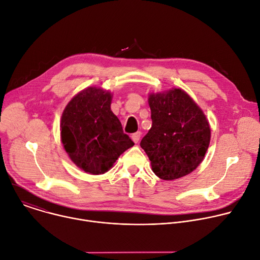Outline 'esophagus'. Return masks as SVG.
<instances>
[{
    "label": "esophagus",
    "instance_id": "obj_1",
    "mask_svg": "<svg viewBox=\"0 0 260 260\" xmlns=\"http://www.w3.org/2000/svg\"><path fill=\"white\" fill-rule=\"evenodd\" d=\"M140 139H141V133H140V132H137V133H135V134L132 135V140H133L135 143H138V142L140 141Z\"/></svg>",
    "mask_w": 260,
    "mask_h": 260
}]
</instances>
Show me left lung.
Listing matches in <instances>:
<instances>
[{
    "label": "left lung",
    "instance_id": "obj_1",
    "mask_svg": "<svg viewBox=\"0 0 260 260\" xmlns=\"http://www.w3.org/2000/svg\"><path fill=\"white\" fill-rule=\"evenodd\" d=\"M148 103L152 126L140 145L153 173L168 181L190 174L203 161L210 144L206 115L181 88L150 93Z\"/></svg>",
    "mask_w": 260,
    "mask_h": 260
}]
</instances>
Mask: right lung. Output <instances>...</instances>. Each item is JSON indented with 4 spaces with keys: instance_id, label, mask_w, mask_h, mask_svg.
<instances>
[{
    "instance_id": "right-lung-1",
    "label": "right lung",
    "mask_w": 260,
    "mask_h": 260,
    "mask_svg": "<svg viewBox=\"0 0 260 260\" xmlns=\"http://www.w3.org/2000/svg\"><path fill=\"white\" fill-rule=\"evenodd\" d=\"M111 92L87 87L68 103L61 115L60 138L66 152L91 175L108 172L135 144L111 111Z\"/></svg>"
}]
</instances>
